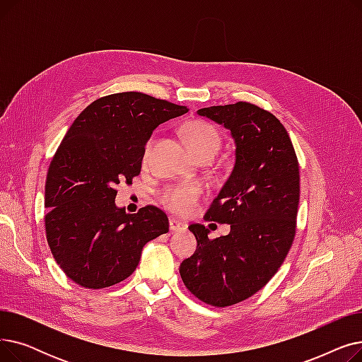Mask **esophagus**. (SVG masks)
I'll use <instances>...</instances> for the list:
<instances>
[{
    "label": "esophagus",
    "mask_w": 362,
    "mask_h": 362,
    "mask_svg": "<svg viewBox=\"0 0 362 362\" xmlns=\"http://www.w3.org/2000/svg\"><path fill=\"white\" fill-rule=\"evenodd\" d=\"M168 224H170V230L171 232H183V230H186V224L179 221V220H176V218H170Z\"/></svg>",
    "instance_id": "obj_1"
}]
</instances>
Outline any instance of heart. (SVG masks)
<instances>
[{"instance_id":"b5f03b06","label":"heart","mask_w":362,"mask_h":362,"mask_svg":"<svg viewBox=\"0 0 362 362\" xmlns=\"http://www.w3.org/2000/svg\"><path fill=\"white\" fill-rule=\"evenodd\" d=\"M185 136L189 146L195 152L197 157L216 156L221 146V135L216 126L204 120H192L185 126ZM156 144V136L148 139L145 145L144 158L146 160ZM202 197V187L199 185H175L168 186L160 195L163 206L168 211L180 217L191 214Z\"/></svg>"}]
</instances>
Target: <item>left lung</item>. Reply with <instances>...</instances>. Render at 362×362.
<instances>
[{
  "mask_svg": "<svg viewBox=\"0 0 362 362\" xmlns=\"http://www.w3.org/2000/svg\"><path fill=\"white\" fill-rule=\"evenodd\" d=\"M232 132L236 163L205 213L206 221L230 224L216 239L191 224L198 242L180 264L187 291L213 307L248 299L277 273L296 233L299 164L289 133L267 110L239 101L198 110Z\"/></svg>",
  "mask_w": 362,
  "mask_h": 362,
  "instance_id": "obj_1",
  "label": "left lung"
}]
</instances>
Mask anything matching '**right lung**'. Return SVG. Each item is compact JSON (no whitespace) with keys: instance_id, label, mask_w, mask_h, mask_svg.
<instances>
[{"instance_id":"1","label":"right lung","mask_w":362,"mask_h":362,"mask_svg":"<svg viewBox=\"0 0 362 362\" xmlns=\"http://www.w3.org/2000/svg\"><path fill=\"white\" fill-rule=\"evenodd\" d=\"M187 112L142 92L90 103L67 130L45 182V235L52 257L82 288L103 289L136 270L146 242L168 232L154 205L127 214L116 186L141 173L145 144L158 124Z\"/></svg>"}]
</instances>
